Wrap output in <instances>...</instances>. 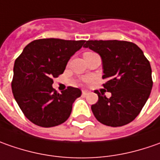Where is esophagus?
<instances>
[{
	"label": "esophagus",
	"instance_id": "34e87169",
	"mask_svg": "<svg viewBox=\"0 0 160 160\" xmlns=\"http://www.w3.org/2000/svg\"><path fill=\"white\" fill-rule=\"evenodd\" d=\"M88 94V90H83V91H82V95H83V96H87Z\"/></svg>",
	"mask_w": 160,
	"mask_h": 160
}]
</instances>
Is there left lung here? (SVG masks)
Wrapping results in <instances>:
<instances>
[{"label":"left lung","instance_id":"1","mask_svg":"<svg viewBox=\"0 0 160 160\" xmlns=\"http://www.w3.org/2000/svg\"><path fill=\"white\" fill-rule=\"evenodd\" d=\"M102 59L103 88L112 93L107 98L98 91L97 103L91 106L99 122L121 127L140 113L152 88V68L140 48L125 41H88L83 46Z\"/></svg>","mask_w":160,"mask_h":160}]
</instances>
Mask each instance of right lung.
Returning <instances> with one entry per match:
<instances>
[{
  "mask_svg": "<svg viewBox=\"0 0 160 160\" xmlns=\"http://www.w3.org/2000/svg\"><path fill=\"white\" fill-rule=\"evenodd\" d=\"M85 41L41 39L29 43L15 61L12 92L21 111L33 124L51 128L69 118L80 88L68 87L58 93L53 78L65 70L71 57Z\"/></svg>",
  "mask_w": 160,
  "mask_h": 160,
  "instance_id": "1",
  "label": "right lung"
}]
</instances>
